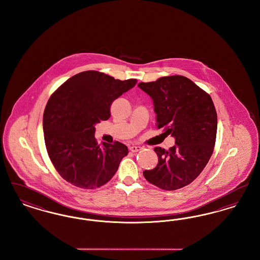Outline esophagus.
Returning a JSON list of instances; mask_svg holds the SVG:
<instances>
[{"label":"esophagus","mask_w":260,"mask_h":260,"mask_svg":"<svg viewBox=\"0 0 260 260\" xmlns=\"http://www.w3.org/2000/svg\"><path fill=\"white\" fill-rule=\"evenodd\" d=\"M141 149H142L141 146H135V145H133V146H131V147H129V150H131L132 152H134V153H136V152L140 151Z\"/></svg>","instance_id":"obj_1"}]
</instances>
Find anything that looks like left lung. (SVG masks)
<instances>
[{
  "instance_id": "1",
  "label": "left lung",
  "mask_w": 260,
  "mask_h": 260,
  "mask_svg": "<svg viewBox=\"0 0 260 260\" xmlns=\"http://www.w3.org/2000/svg\"><path fill=\"white\" fill-rule=\"evenodd\" d=\"M138 87L153 100L156 125L174 137L169 150L155 147L158 165L143 175L153 185L173 191L195 180L210 159L217 115L210 94L183 76L161 77Z\"/></svg>"
}]
</instances>
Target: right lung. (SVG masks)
<instances>
[{
  "label": "right lung",
  "mask_w": 260,
  "mask_h": 260,
  "mask_svg": "<svg viewBox=\"0 0 260 260\" xmlns=\"http://www.w3.org/2000/svg\"><path fill=\"white\" fill-rule=\"evenodd\" d=\"M136 83V79L121 81L99 71H85L51 94L43 116L45 143L50 161L67 182L95 189L118 171L127 147L118 141L99 146L95 124L110 118L112 102Z\"/></svg>",
  "instance_id": "right-lung-1"
}]
</instances>
